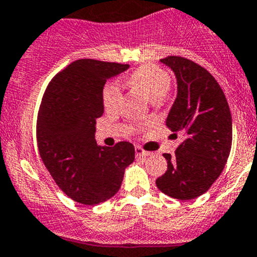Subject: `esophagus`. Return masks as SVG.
<instances>
[{"label": "esophagus", "mask_w": 257, "mask_h": 257, "mask_svg": "<svg viewBox=\"0 0 257 257\" xmlns=\"http://www.w3.org/2000/svg\"><path fill=\"white\" fill-rule=\"evenodd\" d=\"M135 152H136L137 157H146V156H149V155H150L149 151H145V150L142 149V147H140V146L135 147Z\"/></svg>", "instance_id": "34e87169"}]
</instances>
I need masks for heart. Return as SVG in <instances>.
I'll return each mask as SVG.
<instances>
[{"mask_svg": "<svg viewBox=\"0 0 257 257\" xmlns=\"http://www.w3.org/2000/svg\"><path fill=\"white\" fill-rule=\"evenodd\" d=\"M128 83L141 91L152 102H157L170 90L171 77L166 71L157 66L145 65L130 75ZM121 96V87L117 82L106 83L102 88V102L106 110H116L120 105Z\"/></svg>", "mask_w": 257, "mask_h": 257, "instance_id": "obj_1", "label": "heart"}]
</instances>
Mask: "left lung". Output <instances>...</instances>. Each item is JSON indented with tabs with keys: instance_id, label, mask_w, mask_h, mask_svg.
Here are the masks:
<instances>
[{
	"instance_id": "left-lung-1",
	"label": "left lung",
	"mask_w": 257,
	"mask_h": 257,
	"mask_svg": "<svg viewBox=\"0 0 257 257\" xmlns=\"http://www.w3.org/2000/svg\"><path fill=\"white\" fill-rule=\"evenodd\" d=\"M176 76L177 96L166 118L186 139L175 155L164 154L167 171L156 180L161 192L192 200L211 187L225 167L232 142V120L225 93L214 76L180 56L162 58Z\"/></svg>"
}]
</instances>
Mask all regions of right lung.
Here are the masks:
<instances>
[{"mask_svg":"<svg viewBox=\"0 0 257 257\" xmlns=\"http://www.w3.org/2000/svg\"><path fill=\"white\" fill-rule=\"evenodd\" d=\"M130 67L82 58L68 65L48 83L37 117V146L46 169L70 199L97 205L120 190L135 160L127 141L97 146L96 120L103 115L106 81Z\"/></svg>","mask_w":257,"mask_h":257,"instance_id":"add662e5","label":"right lung"}]
</instances>
